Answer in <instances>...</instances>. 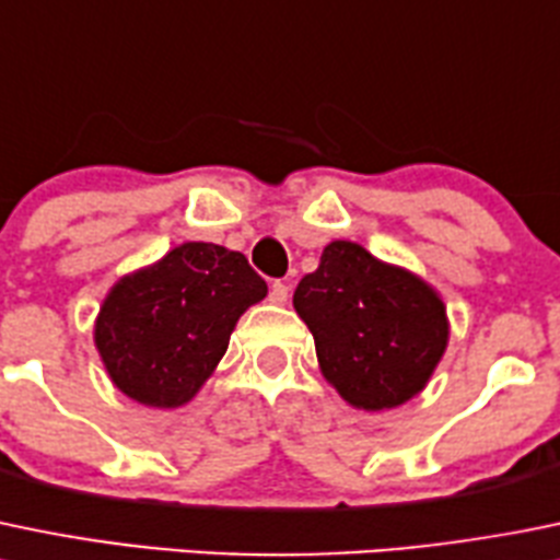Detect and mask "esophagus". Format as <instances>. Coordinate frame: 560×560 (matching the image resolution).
Instances as JSON below:
<instances>
[{
  "label": "esophagus",
  "instance_id": "obj_1",
  "mask_svg": "<svg viewBox=\"0 0 560 560\" xmlns=\"http://www.w3.org/2000/svg\"><path fill=\"white\" fill-rule=\"evenodd\" d=\"M287 298H290V284H287V281H273V284H270V303L284 306Z\"/></svg>",
  "mask_w": 560,
  "mask_h": 560
}]
</instances>
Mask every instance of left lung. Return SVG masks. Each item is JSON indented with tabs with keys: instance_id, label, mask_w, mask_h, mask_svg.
Returning a JSON list of instances; mask_svg holds the SVG:
<instances>
[{
	"instance_id": "left-lung-1",
	"label": "left lung",
	"mask_w": 560,
	"mask_h": 560,
	"mask_svg": "<svg viewBox=\"0 0 560 560\" xmlns=\"http://www.w3.org/2000/svg\"><path fill=\"white\" fill-rule=\"evenodd\" d=\"M325 380L361 410L405 405L424 388L448 345L441 295L363 246L334 241L292 295Z\"/></svg>"
}]
</instances>
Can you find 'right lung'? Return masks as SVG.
<instances>
[{"label":"right lung","instance_id":"1","mask_svg":"<svg viewBox=\"0 0 560 560\" xmlns=\"http://www.w3.org/2000/svg\"><path fill=\"white\" fill-rule=\"evenodd\" d=\"M268 295L241 252L183 243L122 276L95 319V347L112 383L150 407L197 396L230 347L235 323Z\"/></svg>","mask_w":560,"mask_h":560}]
</instances>
